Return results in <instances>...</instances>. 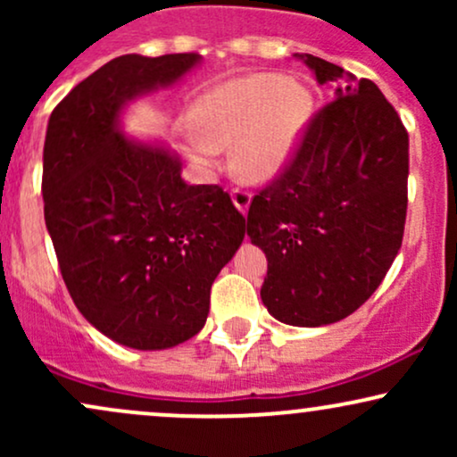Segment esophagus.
<instances>
[{"label": "esophagus", "instance_id": "obj_1", "mask_svg": "<svg viewBox=\"0 0 457 457\" xmlns=\"http://www.w3.org/2000/svg\"><path fill=\"white\" fill-rule=\"evenodd\" d=\"M232 202H234V206L245 214L246 211H249L251 193L245 191V188H234V191H232Z\"/></svg>", "mask_w": 457, "mask_h": 457}]
</instances>
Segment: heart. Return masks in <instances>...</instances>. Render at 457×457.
I'll return each instance as SVG.
<instances>
[{"mask_svg":"<svg viewBox=\"0 0 457 457\" xmlns=\"http://www.w3.org/2000/svg\"><path fill=\"white\" fill-rule=\"evenodd\" d=\"M313 115L305 83L272 72L229 79L204 94L193 107L197 135L191 159L208 165L217 150L234 145V167L249 182L272 180L301 148Z\"/></svg>","mask_w":457,"mask_h":457,"instance_id":"obj_1","label":"heart"}]
</instances>
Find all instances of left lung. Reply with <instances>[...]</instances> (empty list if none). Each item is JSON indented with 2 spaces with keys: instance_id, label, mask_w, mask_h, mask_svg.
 I'll use <instances>...</instances> for the list:
<instances>
[{
  "instance_id": "obj_1",
  "label": "left lung",
  "mask_w": 457,
  "mask_h": 457,
  "mask_svg": "<svg viewBox=\"0 0 457 457\" xmlns=\"http://www.w3.org/2000/svg\"><path fill=\"white\" fill-rule=\"evenodd\" d=\"M335 101L286 171L253 197L246 234L269 260L262 303L290 327H327L376 292L402 246L408 133L374 81L296 54Z\"/></svg>"
}]
</instances>
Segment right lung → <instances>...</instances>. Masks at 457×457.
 <instances>
[{"instance_id": "add662e5", "label": "right lung", "mask_w": 457, "mask_h": 457, "mask_svg": "<svg viewBox=\"0 0 457 457\" xmlns=\"http://www.w3.org/2000/svg\"><path fill=\"white\" fill-rule=\"evenodd\" d=\"M197 54L120 55L51 113L43 152L45 223L83 318L113 342L165 350L204 328L211 287L245 238L217 185H187L165 144L129 139L122 112L170 87Z\"/></svg>"}]
</instances>
